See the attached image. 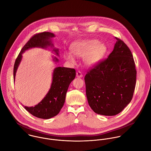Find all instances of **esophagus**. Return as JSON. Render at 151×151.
I'll list each match as a JSON object with an SVG mask.
<instances>
[{
	"instance_id": "esophagus-1",
	"label": "esophagus",
	"mask_w": 151,
	"mask_h": 151,
	"mask_svg": "<svg viewBox=\"0 0 151 151\" xmlns=\"http://www.w3.org/2000/svg\"><path fill=\"white\" fill-rule=\"evenodd\" d=\"M76 76H77V77H78V78H81L83 76V74L81 73V72H80V71H77V73H76Z\"/></svg>"
}]
</instances>
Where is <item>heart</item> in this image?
<instances>
[{"instance_id": "1", "label": "heart", "mask_w": 151, "mask_h": 151, "mask_svg": "<svg viewBox=\"0 0 151 151\" xmlns=\"http://www.w3.org/2000/svg\"><path fill=\"white\" fill-rule=\"evenodd\" d=\"M70 50L75 56L84 57V62L89 66L98 63L104 59L108 51L106 46L96 40L74 42L71 45ZM65 58L71 63L75 61L74 56L70 53H65Z\"/></svg>"}]
</instances>
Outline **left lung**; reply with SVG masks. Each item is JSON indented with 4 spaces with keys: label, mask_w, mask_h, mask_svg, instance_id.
I'll return each mask as SVG.
<instances>
[{
    "label": "left lung",
    "mask_w": 151,
    "mask_h": 151,
    "mask_svg": "<svg viewBox=\"0 0 151 151\" xmlns=\"http://www.w3.org/2000/svg\"><path fill=\"white\" fill-rule=\"evenodd\" d=\"M108 58L93 66L84 77L88 104L104 116L120 113L131 102L136 84L137 71L132 53L120 39Z\"/></svg>",
    "instance_id": "obj_1"
}]
</instances>
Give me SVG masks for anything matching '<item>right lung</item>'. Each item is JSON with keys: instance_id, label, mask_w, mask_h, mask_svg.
I'll return each mask as SVG.
<instances>
[{"instance_id": "1", "label": "right lung", "mask_w": 151, "mask_h": 151, "mask_svg": "<svg viewBox=\"0 0 151 151\" xmlns=\"http://www.w3.org/2000/svg\"><path fill=\"white\" fill-rule=\"evenodd\" d=\"M55 35L53 33L43 32L35 34L29 39L23 46L16 59L13 69L14 80L18 66L22 60V53L28 49L35 47L43 48L47 46L53 47V44L51 42V39ZM53 50L57 55H59L58 49H54ZM53 60L55 62H58L56 58H55ZM75 77L76 70L74 68L63 67L55 68L53 73L50 89L45 97L34 107L24 106V108L31 114L40 119H48L56 116L64 105L68 88Z\"/></svg>"}]
</instances>
